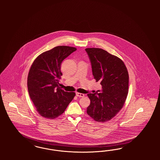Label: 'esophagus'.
Segmentation results:
<instances>
[{"instance_id": "obj_1", "label": "esophagus", "mask_w": 160, "mask_h": 160, "mask_svg": "<svg viewBox=\"0 0 160 160\" xmlns=\"http://www.w3.org/2000/svg\"><path fill=\"white\" fill-rule=\"evenodd\" d=\"M76 96H77L78 97H82L84 96V94H82V93H80V92H76Z\"/></svg>"}]
</instances>
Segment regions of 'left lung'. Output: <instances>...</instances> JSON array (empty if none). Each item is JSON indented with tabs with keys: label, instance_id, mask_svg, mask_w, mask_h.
Wrapping results in <instances>:
<instances>
[{
	"label": "left lung",
	"instance_id": "left-lung-1",
	"mask_svg": "<svg viewBox=\"0 0 160 160\" xmlns=\"http://www.w3.org/2000/svg\"><path fill=\"white\" fill-rule=\"evenodd\" d=\"M92 64V75L100 81L99 90L87 94L90 104L87 113L97 122H104L116 116L126 102L129 76L121 59L100 48L85 49Z\"/></svg>",
	"mask_w": 160,
	"mask_h": 160
}]
</instances>
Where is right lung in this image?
Here are the masks:
<instances>
[{"label": "right lung", "mask_w": 160, "mask_h": 160, "mask_svg": "<svg viewBox=\"0 0 160 160\" xmlns=\"http://www.w3.org/2000/svg\"><path fill=\"white\" fill-rule=\"evenodd\" d=\"M77 48L58 46L40 54L32 63L28 76L29 96L37 112L46 118L54 119L62 115L76 95L66 92L58 85L61 64Z\"/></svg>", "instance_id": "obj_1"}]
</instances>
